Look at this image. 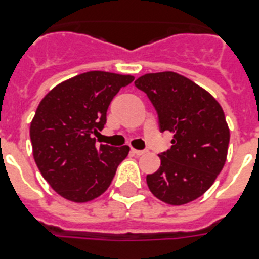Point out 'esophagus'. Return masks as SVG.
<instances>
[{"mask_svg":"<svg viewBox=\"0 0 259 259\" xmlns=\"http://www.w3.org/2000/svg\"><path fill=\"white\" fill-rule=\"evenodd\" d=\"M132 153L136 154V156H142V154L148 153V150H137V149H132Z\"/></svg>","mask_w":259,"mask_h":259,"instance_id":"esophagus-1","label":"esophagus"}]
</instances>
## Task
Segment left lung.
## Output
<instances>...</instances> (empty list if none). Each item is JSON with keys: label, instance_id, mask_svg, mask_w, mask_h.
<instances>
[{"label": "left lung", "instance_id": "left-lung-1", "mask_svg": "<svg viewBox=\"0 0 259 259\" xmlns=\"http://www.w3.org/2000/svg\"><path fill=\"white\" fill-rule=\"evenodd\" d=\"M148 95L170 148L160 156L157 172L146 176L150 192L164 203L187 204L213 184L225 166L230 130L215 98L183 75L165 71L142 75L134 82Z\"/></svg>", "mask_w": 259, "mask_h": 259}]
</instances>
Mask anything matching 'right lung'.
<instances>
[{
    "instance_id": "add662e5",
    "label": "right lung",
    "mask_w": 259,
    "mask_h": 259,
    "mask_svg": "<svg viewBox=\"0 0 259 259\" xmlns=\"http://www.w3.org/2000/svg\"><path fill=\"white\" fill-rule=\"evenodd\" d=\"M132 75L90 71L62 82L42 98L30 122V141L38 170L67 200L86 203L111 184L130 148L98 146L110 102Z\"/></svg>"
}]
</instances>
